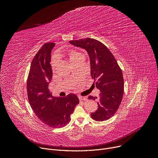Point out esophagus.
<instances>
[{
    "label": "esophagus",
    "mask_w": 158,
    "mask_h": 158,
    "mask_svg": "<svg viewBox=\"0 0 158 158\" xmlns=\"http://www.w3.org/2000/svg\"><path fill=\"white\" fill-rule=\"evenodd\" d=\"M79 101H87V97H86L79 96Z\"/></svg>",
    "instance_id": "34e87169"
}]
</instances>
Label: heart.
I'll use <instances>...</instances> for the list:
<instances>
[{
    "mask_svg": "<svg viewBox=\"0 0 158 158\" xmlns=\"http://www.w3.org/2000/svg\"><path fill=\"white\" fill-rule=\"evenodd\" d=\"M57 57H67L69 60L70 61V62L73 64L75 62L77 61L81 57H82V55L79 52H77L76 51H75V50L70 49V50H69V51L60 52L57 56ZM56 64H57V58L54 57L52 59V63H51L52 68L53 70H54Z\"/></svg>",
    "mask_w": 158,
    "mask_h": 158,
    "instance_id": "b5f03b06",
    "label": "heart"
}]
</instances>
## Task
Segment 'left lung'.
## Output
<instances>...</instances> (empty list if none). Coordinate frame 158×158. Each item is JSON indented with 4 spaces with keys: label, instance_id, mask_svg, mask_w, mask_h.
I'll list each match as a JSON object with an SVG mask.
<instances>
[{
    "label": "left lung",
    "instance_id": "8db88e82",
    "mask_svg": "<svg viewBox=\"0 0 158 158\" xmlns=\"http://www.w3.org/2000/svg\"><path fill=\"white\" fill-rule=\"evenodd\" d=\"M69 42L88 52L94 85L101 91L98 109L91 113V117L96 121L108 120L117 111L122 100L124 83L121 69L113 54L101 41L87 38ZM88 98L95 100L97 97L89 96Z\"/></svg>",
    "mask_w": 158,
    "mask_h": 158
}]
</instances>
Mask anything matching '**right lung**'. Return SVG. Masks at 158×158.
<instances>
[{
    "label": "right lung",
    "mask_w": 158,
    "mask_h": 158,
    "mask_svg": "<svg viewBox=\"0 0 158 158\" xmlns=\"http://www.w3.org/2000/svg\"><path fill=\"white\" fill-rule=\"evenodd\" d=\"M54 43H46L32 61L27 81L28 100L32 111L45 125L52 128L65 126L79 103L78 97L70 94L65 97H56L48 89L52 70L51 53Z\"/></svg>",
    "instance_id": "1"
}]
</instances>
